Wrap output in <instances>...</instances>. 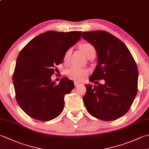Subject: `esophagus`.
I'll list each match as a JSON object with an SVG mask.
<instances>
[{
	"instance_id": "34e87169",
	"label": "esophagus",
	"mask_w": 149,
	"mask_h": 149,
	"mask_svg": "<svg viewBox=\"0 0 149 149\" xmlns=\"http://www.w3.org/2000/svg\"><path fill=\"white\" fill-rule=\"evenodd\" d=\"M74 85H75V86L76 87V86H79L80 85V83H77V82H74Z\"/></svg>"
}]
</instances>
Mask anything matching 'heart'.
I'll use <instances>...</instances> for the list:
<instances>
[{"mask_svg": "<svg viewBox=\"0 0 149 149\" xmlns=\"http://www.w3.org/2000/svg\"><path fill=\"white\" fill-rule=\"evenodd\" d=\"M81 48L84 53V54L86 56L87 58H88L92 54H95V49L94 47L90 43H83L81 45ZM71 49H69L68 50H66L64 57H63V59H64L65 61H67L69 59L70 56L71 54ZM66 74L67 75L68 77L72 79L73 80L76 81H81L88 74V70L86 69L76 67V66H72V67L66 70Z\"/></svg>", "mask_w": 149, "mask_h": 149, "instance_id": "b5f03b06", "label": "heart"}]
</instances>
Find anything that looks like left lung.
<instances>
[{"mask_svg":"<svg viewBox=\"0 0 149 149\" xmlns=\"http://www.w3.org/2000/svg\"><path fill=\"white\" fill-rule=\"evenodd\" d=\"M82 37L94 47L97 55V65L89 80L105 81L98 86L85 84L84 106L98 119H118L129 110L136 95L137 65L127 47L113 34L93 31L83 33Z\"/></svg>","mask_w":149,"mask_h":149,"instance_id":"left-lung-1","label":"left lung"}]
</instances>
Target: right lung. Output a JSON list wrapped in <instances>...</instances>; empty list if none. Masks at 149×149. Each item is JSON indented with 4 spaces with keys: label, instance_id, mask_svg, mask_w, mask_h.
I'll use <instances>...</instances> for the list:
<instances>
[{
    "label": "right lung",
    "instance_id": "add662e5",
    "mask_svg": "<svg viewBox=\"0 0 149 149\" xmlns=\"http://www.w3.org/2000/svg\"><path fill=\"white\" fill-rule=\"evenodd\" d=\"M81 34L47 31L31 40L18 54L13 76L16 99L31 118L49 121L62 113L65 95L74 88V82L63 77L56 85L51 76Z\"/></svg>",
    "mask_w": 149,
    "mask_h": 149
}]
</instances>
